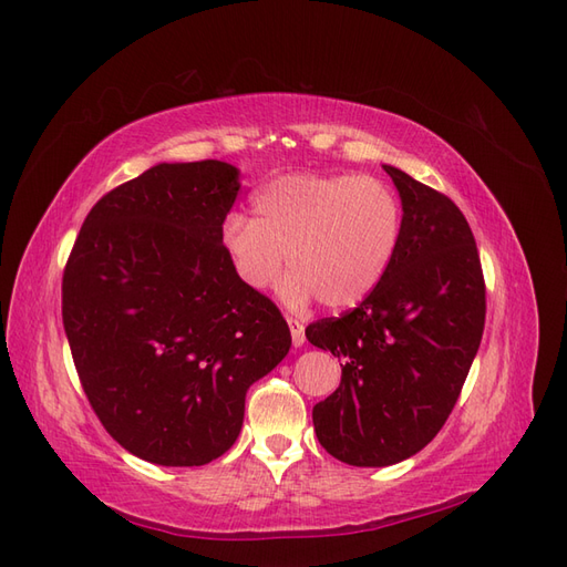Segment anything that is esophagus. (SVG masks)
Instances as JSON below:
<instances>
[{
    "instance_id": "esophagus-1",
    "label": "esophagus",
    "mask_w": 567,
    "mask_h": 567,
    "mask_svg": "<svg viewBox=\"0 0 567 567\" xmlns=\"http://www.w3.org/2000/svg\"><path fill=\"white\" fill-rule=\"evenodd\" d=\"M286 321H288V329H290V338H293V348L300 350L305 346V326L293 317H288Z\"/></svg>"
}]
</instances>
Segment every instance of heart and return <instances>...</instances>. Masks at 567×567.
Here are the masks:
<instances>
[{
    "mask_svg": "<svg viewBox=\"0 0 567 567\" xmlns=\"http://www.w3.org/2000/svg\"><path fill=\"white\" fill-rule=\"evenodd\" d=\"M255 219L229 213L219 246L250 290H265L286 265L281 300L302 310L315 298L350 310L381 286L402 241V205L373 177L296 173L252 196Z\"/></svg>",
    "mask_w": 567,
    "mask_h": 567,
    "instance_id": "heart-1",
    "label": "heart"
}]
</instances>
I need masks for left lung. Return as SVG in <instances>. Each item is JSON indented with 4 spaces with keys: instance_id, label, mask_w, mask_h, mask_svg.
<instances>
[{
    "instance_id": "1",
    "label": "left lung",
    "mask_w": 567,
    "mask_h": 567,
    "mask_svg": "<svg viewBox=\"0 0 567 567\" xmlns=\"http://www.w3.org/2000/svg\"><path fill=\"white\" fill-rule=\"evenodd\" d=\"M402 200V241L381 286L307 326L342 359L340 388L312 409L321 447L383 468L421 452L452 414L485 329V281L466 217L435 188L383 165Z\"/></svg>"
}]
</instances>
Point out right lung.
<instances>
[{"instance_id": "add662e5", "label": "right lung", "mask_w": 567, "mask_h": 567, "mask_svg": "<svg viewBox=\"0 0 567 567\" xmlns=\"http://www.w3.org/2000/svg\"><path fill=\"white\" fill-rule=\"evenodd\" d=\"M221 161L158 163L90 210L63 271V329L111 437L158 466H203L244 425L246 392L290 350L269 298L219 246L241 188Z\"/></svg>"}]
</instances>
